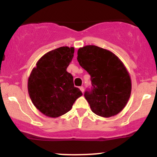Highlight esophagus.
<instances>
[{
	"mask_svg": "<svg viewBox=\"0 0 157 157\" xmlns=\"http://www.w3.org/2000/svg\"><path fill=\"white\" fill-rule=\"evenodd\" d=\"M80 91H82V93L84 92V87H83V86H80Z\"/></svg>",
	"mask_w": 157,
	"mask_h": 157,
	"instance_id": "obj_1",
	"label": "esophagus"
}]
</instances>
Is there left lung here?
I'll use <instances>...</instances> for the list:
<instances>
[{
  "instance_id": "left-lung-1",
  "label": "left lung",
  "mask_w": 157,
  "mask_h": 157,
  "mask_svg": "<svg viewBox=\"0 0 157 157\" xmlns=\"http://www.w3.org/2000/svg\"><path fill=\"white\" fill-rule=\"evenodd\" d=\"M77 60L91 76L92 87L84 96L91 111L106 118L120 113L131 93V77L123 63L113 52L93 45L79 48Z\"/></svg>"
}]
</instances>
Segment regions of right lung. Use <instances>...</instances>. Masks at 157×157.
Listing matches in <instances>:
<instances>
[{"label": "right lung", "instance_id": "right-lung-1", "mask_svg": "<svg viewBox=\"0 0 157 157\" xmlns=\"http://www.w3.org/2000/svg\"><path fill=\"white\" fill-rule=\"evenodd\" d=\"M75 48L62 46L41 57L28 80L32 103L46 116L58 117L69 111L82 95L75 87L73 77L66 68L74 57Z\"/></svg>", "mask_w": 157, "mask_h": 157}]
</instances>
